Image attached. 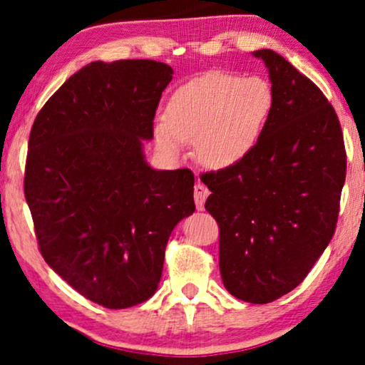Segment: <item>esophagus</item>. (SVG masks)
<instances>
[{
  "instance_id": "1",
  "label": "esophagus",
  "mask_w": 365,
  "mask_h": 365,
  "mask_svg": "<svg viewBox=\"0 0 365 365\" xmlns=\"http://www.w3.org/2000/svg\"><path fill=\"white\" fill-rule=\"evenodd\" d=\"M210 196V191L208 187L203 186V184L197 182L195 186V203H196V208L197 210H203L205 208V201L206 197Z\"/></svg>"
}]
</instances>
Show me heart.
<instances>
[{"mask_svg": "<svg viewBox=\"0 0 365 365\" xmlns=\"http://www.w3.org/2000/svg\"><path fill=\"white\" fill-rule=\"evenodd\" d=\"M271 110L272 91L264 79L208 73L170 96L164 121L154 128L155 142L175 157L182 142L195 140L201 164L228 168L255 145Z\"/></svg>", "mask_w": 365, "mask_h": 365, "instance_id": "heart-1", "label": "heart"}]
</instances>
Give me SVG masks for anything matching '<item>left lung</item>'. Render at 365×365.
<instances>
[{
  "instance_id": "1",
  "label": "left lung",
  "mask_w": 365,
  "mask_h": 365,
  "mask_svg": "<svg viewBox=\"0 0 365 365\" xmlns=\"http://www.w3.org/2000/svg\"><path fill=\"white\" fill-rule=\"evenodd\" d=\"M272 86L257 143L201 175L220 227V272L235 298L265 304L294 289L330 244L347 170L344 133L320 88L271 48L255 51Z\"/></svg>"
}]
</instances>
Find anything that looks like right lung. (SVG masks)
Returning a JSON list of instances; mask_svg holds the SVG:
<instances>
[{
	"label": "right lung",
	"instance_id": "obj_1",
	"mask_svg": "<svg viewBox=\"0 0 365 365\" xmlns=\"http://www.w3.org/2000/svg\"><path fill=\"white\" fill-rule=\"evenodd\" d=\"M170 79L168 64L148 58L91 62L30 132L24 186L40 254L110 309L154 294L170 232L195 211V174L152 169L142 150Z\"/></svg>",
	"mask_w": 365,
	"mask_h": 365
}]
</instances>
